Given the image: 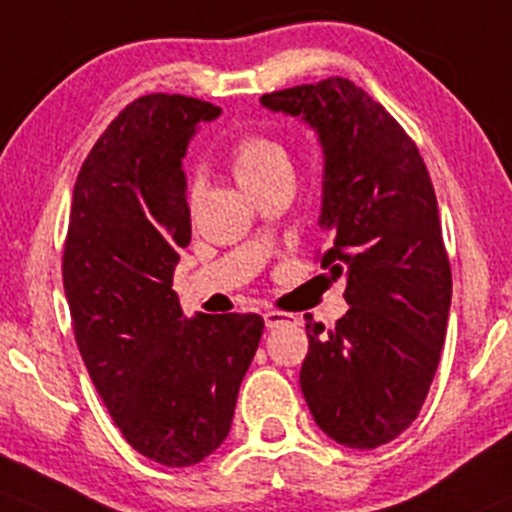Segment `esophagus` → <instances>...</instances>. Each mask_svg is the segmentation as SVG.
Instances as JSON below:
<instances>
[{
  "mask_svg": "<svg viewBox=\"0 0 512 512\" xmlns=\"http://www.w3.org/2000/svg\"><path fill=\"white\" fill-rule=\"evenodd\" d=\"M263 320H266V328H278V325L295 323L293 315L281 313V310H266V313H263Z\"/></svg>",
  "mask_w": 512,
  "mask_h": 512,
  "instance_id": "34e87169",
  "label": "esophagus"
}]
</instances>
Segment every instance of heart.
<instances>
[{
  "label": "heart",
  "instance_id": "1",
  "mask_svg": "<svg viewBox=\"0 0 512 512\" xmlns=\"http://www.w3.org/2000/svg\"><path fill=\"white\" fill-rule=\"evenodd\" d=\"M229 165L249 192H256L291 167L286 147L271 135H244L229 147Z\"/></svg>",
  "mask_w": 512,
  "mask_h": 512
}]
</instances>
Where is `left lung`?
I'll return each mask as SVG.
<instances>
[{
  "mask_svg": "<svg viewBox=\"0 0 512 512\" xmlns=\"http://www.w3.org/2000/svg\"><path fill=\"white\" fill-rule=\"evenodd\" d=\"M261 103L318 133L320 226L330 234L320 268L347 278L350 310L333 330L305 315L300 389L330 439L377 449L419 416L446 340L451 263L434 184L402 125L347 78L266 93Z\"/></svg>",
  "mask_w": 512,
  "mask_h": 512,
  "instance_id": "obj_1",
  "label": "left lung"
}]
</instances>
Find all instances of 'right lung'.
Here are the masks:
<instances>
[{"label": "right lung", "mask_w": 512, "mask_h": 512, "mask_svg": "<svg viewBox=\"0 0 512 512\" xmlns=\"http://www.w3.org/2000/svg\"><path fill=\"white\" fill-rule=\"evenodd\" d=\"M207 100L150 93L128 105L88 152L63 246L73 335L125 441L162 466L217 451L256 355V313L187 320L172 291L189 246L182 157Z\"/></svg>", "instance_id": "1"}]
</instances>
